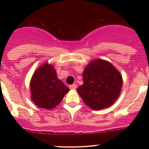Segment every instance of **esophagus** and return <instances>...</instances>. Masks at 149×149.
<instances>
[{"label": "esophagus", "mask_w": 149, "mask_h": 149, "mask_svg": "<svg viewBox=\"0 0 149 149\" xmlns=\"http://www.w3.org/2000/svg\"><path fill=\"white\" fill-rule=\"evenodd\" d=\"M76 84H73V85H70V86H69V88H70V89L71 90H75L76 88Z\"/></svg>", "instance_id": "1"}]
</instances>
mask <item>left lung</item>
Instances as JSON below:
<instances>
[{
    "label": "left lung",
    "instance_id": "left-lung-1",
    "mask_svg": "<svg viewBox=\"0 0 149 149\" xmlns=\"http://www.w3.org/2000/svg\"><path fill=\"white\" fill-rule=\"evenodd\" d=\"M83 85L77 92L86 105L94 110L112 106L120 94L121 73L111 63L102 59L93 60L83 72Z\"/></svg>",
    "mask_w": 149,
    "mask_h": 149
}]
</instances>
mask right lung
<instances>
[{"label": "right lung", "mask_w": 149, "mask_h": 149, "mask_svg": "<svg viewBox=\"0 0 149 149\" xmlns=\"http://www.w3.org/2000/svg\"><path fill=\"white\" fill-rule=\"evenodd\" d=\"M29 86L33 102L46 109L58 106L70 91L58 78L54 66L48 63H45L34 71Z\"/></svg>", "instance_id": "right-lung-1"}]
</instances>
